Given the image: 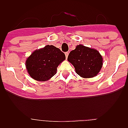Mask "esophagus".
Listing matches in <instances>:
<instances>
[{
  "instance_id": "esophagus-1",
  "label": "esophagus",
  "mask_w": 128,
  "mask_h": 128,
  "mask_svg": "<svg viewBox=\"0 0 128 128\" xmlns=\"http://www.w3.org/2000/svg\"><path fill=\"white\" fill-rule=\"evenodd\" d=\"M68 56V52H65V56H66V58H67Z\"/></svg>"
}]
</instances>
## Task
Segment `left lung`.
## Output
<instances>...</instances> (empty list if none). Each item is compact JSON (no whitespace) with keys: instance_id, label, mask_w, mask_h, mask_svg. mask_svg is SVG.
<instances>
[{"instance_id":"1","label":"left lung","mask_w":128,"mask_h":128,"mask_svg":"<svg viewBox=\"0 0 128 128\" xmlns=\"http://www.w3.org/2000/svg\"><path fill=\"white\" fill-rule=\"evenodd\" d=\"M67 60L74 65L77 74L84 78L96 76L102 68V58L99 52L82 45L70 52Z\"/></svg>"}]
</instances>
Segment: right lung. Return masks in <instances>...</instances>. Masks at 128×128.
<instances>
[{
  "mask_svg": "<svg viewBox=\"0 0 128 128\" xmlns=\"http://www.w3.org/2000/svg\"><path fill=\"white\" fill-rule=\"evenodd\" d=\"M65 60V54L60 48L48 45L31 54L26 61V68L34 80L45 81L56 74L57 67Z\"/></svg>",
  "mask_w": 128,
  "mask_h": 128,
  "instance_id": "obj_1",
  "label": "right lung"
}]
</instances>
